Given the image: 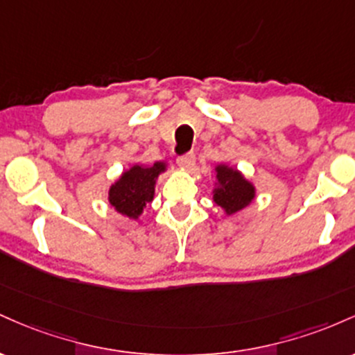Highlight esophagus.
<instances>
[{
  "instance_id": "1",
  "label": "esophagus",
  "mask_w": 355,
  "mask_h": 355,
  "mask_svg": "<svg viewBox=\"0 0 355 355\" xmlns=\"http://www.w3.org/2000/svg\"><path fill=\"white\" fill-rule=\"evenodd\" d=\"M194 161H196V159H194V154L188 153L184 154V156H179L176 162L179 167H182V169H191V167L194 166Z\"/></svg>"
}]
</instances>
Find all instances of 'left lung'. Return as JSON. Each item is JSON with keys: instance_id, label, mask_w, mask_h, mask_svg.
<instances>
[{"instance_id": "left-lung-1", "label": "left lung", "mask_w": 355, "mask_h": 355, "mask_svg": "<svg viewBox=\"0 0 355 355\" xmlns=\"http://www.w3.org/2000/svg\"><path fill=\"white\" fill-rule=\"evenodd\" d=\"M216 181L213 184V201L220 206L225 216L240 213L257 198V188L240 169L230 164L214 166Z\"/></svg>"}]
</instances>
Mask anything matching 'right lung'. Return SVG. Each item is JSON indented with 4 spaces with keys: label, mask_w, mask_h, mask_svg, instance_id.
<instances>
[{
    "label": "right lung",
    "mask_w": 355,
    "mask_h": 355,
    "mask_svg": "<svg viewBox=\"0 0 355 355\" xmlns=\"http://www.w3.org/2000/svg\"><path fill=\"white\" fill-rule=\"evenodd\" d=\"M166 171V161H157L154 164L135 162L129 169L122 171L121 176L109 186V205L122 216L137 221L147 202L154 199L157 179Z\"/></svg>",
    "instance_id": "obj_1"
}]
</instances>
